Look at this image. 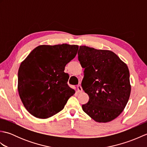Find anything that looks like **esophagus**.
Segmentation results:
<instances>
[{"label": "esophagus", "instance_id": "obj_1", "mask_svg": "<svg viewBox=\"0 0 147 147\" xmlns=\"http://www.w3.org/2000/svg\"><path fill=\"white\" fill-rule=\"evenodd\" d=\"M77 87H78V92H79L80 93L83 92V88H82V86H81V85H78Z\"/></svg>", "mask_w": 147, "mask_h": 147}]
</instances>
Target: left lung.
I'll return each mask as SVG.
<instances>
[{
  "mask_svg": "<svg viewBox=\"0 0 147 147\" xmlns=\"http://www.w3.org/2000/svg\"><path fill=\"white\" fill-rule=\"evenodd\" d=\"M78 60L84 71L82 86L89 96L83 111L98 123H108L117 117L130 96L129 71L114 52L80 46Z\"/></svg>",
  "mask_w": 147,
  "mask_h": 147,
  "instance_id": "8db88e82",
  "label": "left lung"
}]
</instances>
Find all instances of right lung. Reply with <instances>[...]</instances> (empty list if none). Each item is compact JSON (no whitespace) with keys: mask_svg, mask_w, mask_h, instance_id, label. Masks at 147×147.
<instances>
[{"mask_svg":"<svg viewBox=\"0 0 147 147\" xmlns=\"http://www.w3.org/2000/svg\"><path fill=\"white\" fill-rule=\"evenodd\" d=\"M76 45L36 47L21 62L18 70V90L22 102L30 113L47 119L64 109L75 93L67 85L65 66L73 59Z\"/></svg>","mask_w":147,"mask_h":147,"instance_id":"obj_1","label":"right lung"}]
</instances>
